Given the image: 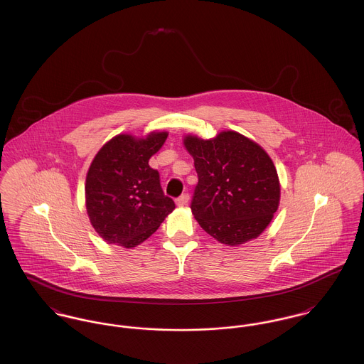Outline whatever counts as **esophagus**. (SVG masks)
I'll list each match as a JSON object with an SVG mask.
<instances>
[{"mask_svg":"<svg viewBox=\"0 0 364 364\" xmlns=\"http://www.w3.org/2000/svg\"><path fill=\"white\" fill-rule=\"evenodd\" d=\"M188 199H190L188 193H183L180 198L176 199V205H177V206H186V205L188 203Z\"/></svg>","mask_w":364,"mask_h":364,"instance_id":"esophagus-1","label":"esophagus"}]
</instances>
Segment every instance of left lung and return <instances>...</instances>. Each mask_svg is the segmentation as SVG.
<instances>
[{"mask_svg": "<svg viewBox=\"0 0 364 364\" xmlns=\"http://www.w3.org/2000/svg\"><path fill=\"white\" fill-rule=\"evenodd\" d=\"M184 146L198 173L191 210L199 225L226 245L258 237L279 203L272 158L258 143L235 131L210 140L188 135Z\"/></svg>", "mask_w": 364, "mask_h": 364, "instance_id": "8db88e82", "label": "left lung"}]
</instances>
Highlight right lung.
Masks as SVG:
<instances>
[{
  "mask_svg": "<svg viewBox=\"0 0 364 364\" xmlns=\"http://www.w3.org/2000/svg\"><path fill=\"white\" fill-rule=\"evenodd\" d=\"M168 132L146 139L117 135L94 156L86 177V208L91 225L109 244L136 247L173 211L159 173L149 159L164 146Z\"/></svg>",
  "mask_w": 364,
  "mask_h": 364,
  "instance_id": "right-lung-1",
  "label": "right lung"
}]
</instances>
